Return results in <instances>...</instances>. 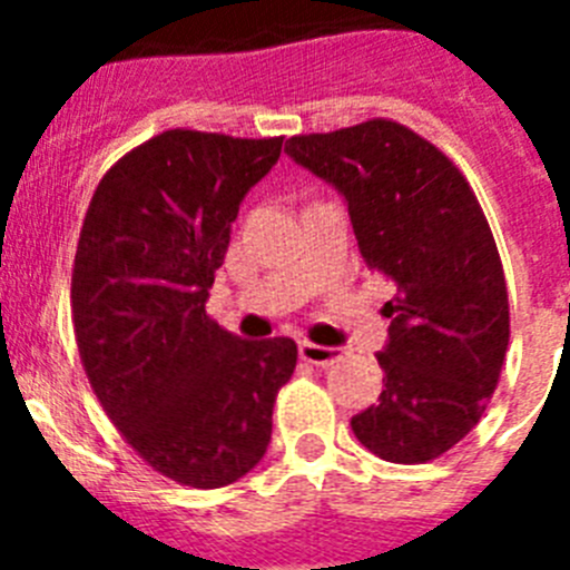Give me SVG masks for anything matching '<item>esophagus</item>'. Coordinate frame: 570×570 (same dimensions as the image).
<instances>
[{
  "instance_id": "1",
  "label": "esophagus",
  "mask_w": 570,
  "mask_h": 570,
  "mask_svg": "<svg viewBox=\"0 0 570 570\" xmlns=\"http://www.w3.org/2000/svg\"><path fill=\"white\" fill-rule=\"evenodd\" d=\"M299 356L316 367H328L342 360V347H325V345H314V342H299Z\"/></svg>"
}]
</instances>
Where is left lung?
Wrapping results in <instances>:
<instances>
[{"mask_svg":"<svg viewBox=\"0 0 570 570\" xmlns=\"http://www.w3.org/2000/svg\"><path fill=\"white\" fill-rule=\"evenodd\" d=\"M285 154L345 196L362 259L396 282L385 387L351 420L356 440L385 462L436 460L482 420L511 336L485 214L460 168L391 119L291 136Z\"/></svg>","mask_w":570,"mask_h":570,"instance_id":"1","label":"left lung"}]
</instances>
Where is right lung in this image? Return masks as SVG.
<instances>
[{
  "label": "right lung",
  "mask_w": 570,
  "mask_h": 570,
  "mask_svg": "<svg viewBox=\"0 0 570 570\" xmlns=\"http://www.w3.org/2000/svg\"><path fill=\"white\" fill-rule=\"evenodd\" d=\"M282 136L174 128L125 154L94 190L70 308L85 374L136 454L190 488L236 482L265 456L288 336L248 342L205 311L230 223Z\"/></svg>",
  "instance_id": "1"
}]
</instances>
